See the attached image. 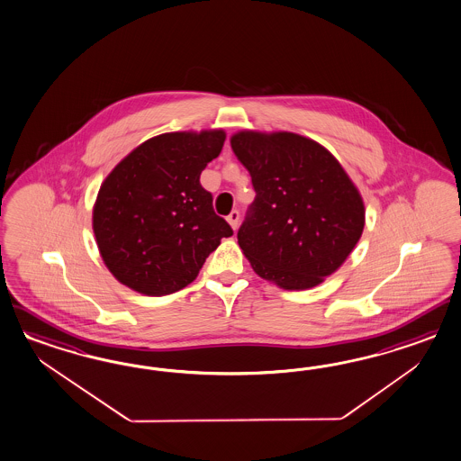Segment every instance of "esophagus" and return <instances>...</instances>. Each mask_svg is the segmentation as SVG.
<instances>
[{
	"instance_id": "esophagus-1",
	"label": "esophagus",
	"mask_w": 461,
	"mask_h": 461,
	"mask_svg": "<svg viewBox=\"0 0 461 461\" xmlns=\"http://www.w3.org/2000/svg\"><path fill=\"white\" fill-rule=\"evenodd\" d=\"M226 220H228V223H230V226H231L233 230H237L238 223H240V211H231Z\"/></svg>"
}]
</instances>
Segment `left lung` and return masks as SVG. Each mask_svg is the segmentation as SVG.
<instances>
[{
  "instance_id": "8db88e82",
  "label": "left lung",
  "mask_w": 461,
  "mask_h": 461,
  "mask_svg": "<svg viewBox=\"0 0 461 461\" xmlns=\"http://www.w3.org/2000/svg\"><path fill=\"white\" fill-rule=\"evenodd\" d=\"M238 160L250 172L255 199L238 245L262 277L287 291L321 284L362 237V195L333 155L291 131H238Z\"/></svg>"
}]
</instances>
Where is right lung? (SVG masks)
I'll return each mask as SVG.
<instances>
[{"label":"right lung","instance_id":"1","mask_svg":"<svg viewBox=\"0 0 461 461\" xmlns=\"http://www.w3.org/2000/svg\"><path fill=\"white\" fill-rule=\"evenodd\" d=\"M224 139L223 130L158 135L101 184L93 230L103 262L126 287L147 295L181 291L221 238L233 235L199 182Z\"/></svg>","mask_w":461,"mask_h":461}]
</instances>
